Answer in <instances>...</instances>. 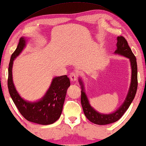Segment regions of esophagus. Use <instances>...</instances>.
Listing matches in <instances>:
<instances>
[{"label": "esophagus", "mask_w": 146, "mask_h": 146, "mask_svg": "<svg viewBox=\"0 0 146 146\" xmlns=\"http://www.w3.org/2000/svg\"><path fill=\"white\" fill-rule=\"evenodd\" d=\"M70 77V81L72 82H73V83H74V82H76L77 80H78V76L76 75V74L75 73H71L70 74L69 76Z\"/></svg>", "instance_id": "34e87169"}]
</instances>
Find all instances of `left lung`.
<instances>
[{
    "instance_id": "left-lung-1",
    "label": "left lung",
    "mask_w": 146,
    "mask_h": 146,
    "mask_svg": "<svg viewBox=\"0 0 146 146\" xmlns=\"http://www.w3.org/2000/svg\"><path fill=\"white\" fill-rule=\"evenodd\" d=\"M117 50H115V54H119L120 55L125 56L130 59L131 68H132V77L129 90L127 96L124 101L123 104L119 107V109L113 113L108 115L99 113L96 111L92 107H91L89 103L87 96L84 92L83 82L80 79V84L81 86V103L84 115L87 119L93 123L99 125H105L115 122L119 120L122 117L126 110L130 107L131 103L136 96L137 88H138V68H137L136 58L134 54L128 46V42L123 36H119L117 37Z\"/></svg>"
}]
</instances>
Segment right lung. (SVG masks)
Wrapping results in <instances>:
<instances>
[{
  "label": "right lung",
  "instance_id": "obj_1",
  "mask_svg": "<svg viewBox=\"0 0 146 146\" xmlns=\"http://www.w3.org/2000/svg\"><path fill=\"white\" fill-rule=\"evenodd\" d=\"M26 43L25 38L21 37L16 49L10 58L8 78L9 94L21 115L28 121L43 125L52 124L60 117L66 91L70 86V82L66 75L55 77L52 79L47 93L39 101L29 102L21 98L12 80V66L14 59L26 47Z\"/></svg>",
  "mask_w": 146,
  "mask_h": 146
}]
</instances>
